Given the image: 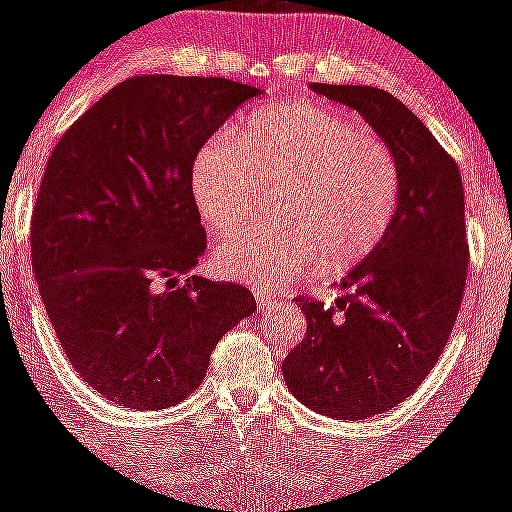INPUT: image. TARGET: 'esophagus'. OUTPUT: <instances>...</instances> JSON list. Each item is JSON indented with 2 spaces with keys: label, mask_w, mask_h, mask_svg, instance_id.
<instances>
[{
  "label": "esophagus",
  "mask_w": 512,
  "mask_h": 512,
  "mask_svg": "<svg viewBox=\"0 0 512 512\" xmlns=\"http://www.w3.org/2000/svg\"><path fill=\"white\" fill-rule=\"evenodd\" d=\"M255 297H257V306H260V311H265V314H267V311H272L274 306L279 304V299H277V297H272V294L257 292Z\"/></svg>",
  "instance_id": "1"
}]
</instances>
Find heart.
<instances>
[{
    "label": "heart",
    "instance_id": "1",
    "mask_svg": "<svg viewBox=\"0 0 512 512\" xmlns=\"http://www.w3.org/2000/svg\"><path fill=\"white\" fill-rule=\"evenodd\" d=\"M274 188V223L225 235L211 270L252 287H284L316 260L343 272L385 238L400 203V171L383 139L314 102H274L233 134L215 137L191 166L203 225L225 233Z\"/></svg>",
    "mask_w": 512,
    "mask_h": 512
}]
</instances>
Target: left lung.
<instances>
[{"mask_svg":"<svg viewBox=\"0 0 512 512\" xmlns=\"http://www.w3.org/2000/svg\"><path fill=\"white\" fill-rule=\"evenodd\" d=\"M311 90L358 112L400 171L385 238L338 282L336 304L299 297L306 338L282 363L301 405L358 422L405 402L449 341L469 267L464 184L454 159L395 95L370 85Z\"/></svg>","mask_w":512,"mask_h":512,"instance_id":"8db88e82","label":"left lung"}]
</instances>
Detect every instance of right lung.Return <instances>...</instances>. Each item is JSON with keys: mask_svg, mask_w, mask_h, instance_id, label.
Masks as SVG:
<instances>
[{"mask_svg": "<svg viewBox=\"0 0 512 512\" xmlns=\"http://www.w3.org/2000/svg\"><path fill=\"white\" fill-rule=\"evenodd\" d=\"M255 95L228 78L134 75L51 152L31 220L36 282L75 373L115 405L184 400L257 309L250 289L191 274L206 252L193 159Z\"/></svg>", "mask_w": 512, "mask_h": 512, "instance_id": "1", "label": "right lung"}]
</instances>
